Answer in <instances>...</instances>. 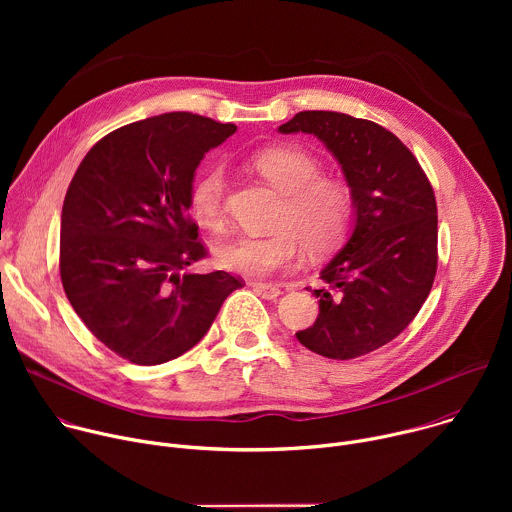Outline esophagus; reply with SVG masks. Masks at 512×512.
<instances>
[{
  "label": "esophagus",
  "instance_id": "obj_1",
  "mask_svg": "<svg viewBox=\"0 0 512 512\" xmlns=\"http://www.w3.org/2000/svg\"><path fill=\"white\" fill-rule=\"evenodd\" d=\"M253 291L263 300H277L281 296V289L271 283H253Z\"/></svg>",
  "mask_w": 512,
  "mask_h": 512
}]
</instances>
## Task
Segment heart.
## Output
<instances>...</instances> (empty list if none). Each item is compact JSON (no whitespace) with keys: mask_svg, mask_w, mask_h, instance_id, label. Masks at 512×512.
<instances>
[{"mask_svg":"<svg viewBox=\"0 0 512 512\" xmlns=\"http://www.w3.org/2000/svg\"><path fill=\"white\" fill-rule=\"evenodd\" d=\"M255 170L285 194L271 235H241L216 249L225 269L267 277L294 267L302 245L310 253L334 249L346 235L352 214V188L322 176V162L300 145H273L253 156ZM227 174L208 166L192 184L190 206L206 229L221 233L227 225Z\"/></svg>","mask_w":512,"mask_h":512,"instance_id":"1","label":"heart"}]
</instances>
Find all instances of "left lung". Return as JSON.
Here are the masks:
<instances>
[{
    "mask_svg": "<svg viewBox=\"0 0 512 512\" xmlns=\"http://www.w3.org/2000/svg\"><path fill=\"white\" fill-rule=\"evenodd\" d=\"M312 133L354 194V229L320 271V314L296 332L316 354L348 360L397 338L427 300L437 271L433 188L407 145L369 119L302 111L279 133Z\"/></svg>",
    "mask_w": 512,
    "mask_h": 512,
    "instance_id": "8db88e82",
    "label": "left lung"
}]
</instances>
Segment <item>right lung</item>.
I'll list each match as a JSON object with an SVG mask.
<instances>
[{
    "label": "right lung",
    "mask_w": 512,
    "mask_h": 512,
    "mask_svg": "<svg viewBox=\"0 0 512 512\" xmlns=\"http://www.w3.org/2000/svg\"><path fill=\"white\" fill-rule=\"evenodd\" d=\"M235 131L186 111L123 125L93 145L66 190L64 294L85 326L133 364L190 350L243 287L227 271H186L206 257L188 216L196 168Z\"/></svg>",
    "instance_id": "obj_1"
}]
</instances>
